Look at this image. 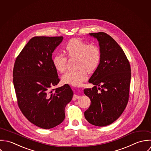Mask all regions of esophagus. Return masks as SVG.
I'll return each instance as SVG.
<instances>
[{"mask_svg": "<svg viewBox=\"0 0 151 151\" xmlns=\"http://www.w3.org/2000/svg\"><path fill=\"white\" fill-rule=\"evenodd\" d=\"M79 97H80L79 96L76 95V94H75V95L73 96V100H76L78 99Z\"/></svg>", "mask_w": 151, "mask_h": 151, "instance_id": "esophagus-1", "label": "esophagus"}]
</instances>
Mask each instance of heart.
I'll list each match as a JSON object with an SVG mask.
<instances>
[{"mask_svg":"<svg viewBox=\"0 0 151 151\" xmlns=\"http://www.w3.org/2000/svg\"><path fill=\"white\" fill-rule=\"evenodd\" d=\"M64 54L69 59H76L75 71H69L62 76V82L65 84L78 86L87 78V71L94 72L101 60V51L95 45H89L79 39H72L66 45ZM66 58L61 55L53 57L52 63L58 72L63 73L66 68Z\"/></svg>","mask_w":151,"mask_h":151,"instance_id":"obj_1","label":"heart"}]
</instances>
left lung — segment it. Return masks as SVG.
I'll use <instances>...</instances> for the list:
<instances>
[{"instance_id":"1","label":"left lung","mask_w":151,"mask_h":151,"mask_svg":"<svg viewBox=\"0 0 151 151\" xmlns=\"http://www.w3.org/2000/svg\"><path fill=\"white\" fill-rule=\"evenodd\" d=\"M89 34L99 42L101 60L89 80L94 86L83 91L91 101L84 114L91 124L104 127L117 120L126 107L131 67L124 52L111 36L103 32Z\"/></svg>"}]
</instances>
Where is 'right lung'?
Returning a JSON list of instances; mask_svg holds the SVG:
<instances>
[{"mask_svg": "<svg viewBox=\"0 0 151 151\" xmlns=\"http://www.w3.org/2000/svg\"><path fill=\"white\" fill-rule=\"evenodd\" d=\"M63 37H34L17 57L13 68V85L19 107L36 126L50 129L65 119V109L73 92L65 84L55 89L60 79L52 55Z\"/></svg>", "mask_w": 151, "mask_h": 151, "instance_id": "add662e5", "label": "right lung"}]
</instances>
